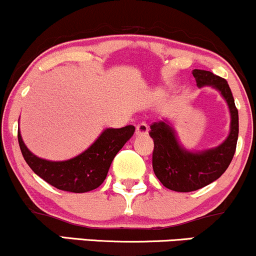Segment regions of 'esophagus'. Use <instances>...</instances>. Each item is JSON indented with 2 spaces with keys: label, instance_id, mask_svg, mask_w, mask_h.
<instances>
[{
  "label": "esophagus",
  "instance_id": "obj_1",
  "mask_svg": "<svg viewBox=\"0 0 256 256\" xmlns=\"http://www.w3.org/2000/svg\"><path fill=\"white\" fill-rule=\"evenodd\" d=\"M148 133V126L146 124V123H139V124L136 126V136H146V134Z\"/></svg>",
  "mask_w": 256,
  "mask_h": 256
}]
</instances>
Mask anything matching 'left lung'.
<instances>
[{"label":"left lung","instance_id":"left-lung-1","mask_svg":"<svg viewBox=\"0 0 256 256\" xmlns=\"http://www.w3.org/2000/svg\"><path fill=\"white\" fill-rule=\"evenodd\" d=\"M192 74L197 87L209 86L219 92L228 106L231 123L228 136L220 145L200 151L184 148L169 120H158L151 126L148 134L154 144V172L163 186L176 192L196 191L219 179L234 158L238 139V110L228 81L206 70L194 68Z\"/></svg>","mask_w":256,"mask_h":256}]
</instances>
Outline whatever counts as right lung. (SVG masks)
<instances>
[{"instance_id":"right-lung-1","label":"right lung","mask_w":256,"mask_h":256,"mask_svg":"<svg viewBox=\"0 0 256 256\" xmlns=\"http://www.w3.org/2000/svg\"><path fill=\"white\" fill-rule=\"evenodd\" d=\"M136 128H106L87 150L66 160H48L34 154L22 142L18 129V142L22 157L40 178L62 191L83 194L104 182L111 163L124 144L133 136Z\"/></svg>"}]
</instances>
